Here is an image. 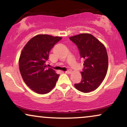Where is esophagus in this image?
<instances>
[{
	"mask_svg": "<svg viewBox=\"0 0 127 127\" xmlns=\"http://www.w3.org/2000/svg\"><path fill=\"white\" fill-rule=\"evenodd\" d=\"M65 73H67V74H70V73H72V70H68L65 71Z\"/></svg>",
	"mask_w": 127,
	"mask_h": 127,
	"instance_id": "esophagus-1",
	"label": "esophagus"
}]
</instances>
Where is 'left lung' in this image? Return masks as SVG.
Masks as SVG:
<instances>
[{
  "mask_svg": "<svg viewBox=\"0 0 127 127\" xmlns=\"http://www.w3.org/2000/svg\"><path fill=\"white\" fill-rule=\"evenodd\" d=\"M78 46L84 60L82 80L75 87L82 93L97 89L105 78L108 69V56L104 45L90 33H81L69 37Z\"/></svg>",
  "mask_w": 127,
  "mask_h": 127,
  "instance_id": "1",
  "label": "left lung"
}]
</instances>
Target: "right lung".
<instances>
[{
    "instance_id": "obj_1",
    "label": "right lung",
    "mask_w": 127,
    "mask_h": 127,
    "mask_svg": "<svg viewBox=\"0 0 127 127\" xmlns=\"http://www.w3.org/2000/svg\"><path fill=\"white\" fill-rule=\"evenodd\" d=\"M62 37L37 34L23 48L19 59V68L23 81L35 93L47 94L56 85L59 75L47 68L46 61L53 46Z\"/></svg>"
}]
</instances>
